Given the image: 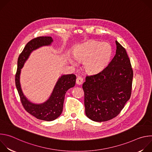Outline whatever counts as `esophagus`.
Instances as JSON below:
<instances>
[{"label": "esophagus", "mask_w": 152, "mask_h": 152, "mask_svg": "<svg viewBox=\"0 0 152 152\" xmlns=\"http://www.w3.org/2000/svg\"><path fill=\"white\" fill-rule=\"evenodd\" d=\"M83 78L80 76H78L76 79V83L77 85H82L83 83Z\"/></svg>", "instance_id": "obj_1"}]
</instances>
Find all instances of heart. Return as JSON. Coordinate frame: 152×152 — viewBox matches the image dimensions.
Listing matches in <instances>:
<instances>
[{
    "instance_id": "b5f03b06",
    "label": "heart",
    "mask_w": 152,
    "mask_h": 152,
    "mask_svg": "<svg viewBox=\"0 0 152 152\" xmlns=\"http://www.w3.org/2000/svg\"><path fill=\"white\" fill-rule=\"evenodd\" d=\"M112 53V48L107 43L91 41L79 46L73 52V56L78 62H84L86 72L95 74L107 66L111 59ZM69 61L73 66H76V62L74 60L70 59Z\"/></svg>"
}]
</instances>
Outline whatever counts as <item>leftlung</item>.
<instances>
[{"label": "left lung", "instance_id": "left-lung-1", "mask_svg": "<svg viewBox=\"0 0 152 152\" xmlns=\"http://www.w3.org/2000/svg\"><path fill=\"white\" fill-rule=\"evenodd\" d=\"M116 54L103 70L83 83L85 114L102 122L117 116L131 96L133 70L126 49L115 41Z\"/></svg>", "mask_w": 152, "mask_h": 152}]
</instances>
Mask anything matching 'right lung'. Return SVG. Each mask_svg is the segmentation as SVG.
<instances>
[{
  "mask_svg": "<svg viewBox=\"0 0 152 152\" xmlns=\"http://www.w3.org/2000/svg\"><path fill=\"white\" fill-rule=\"evenodd\" d=\"M52 41L51 37H38L29 41L18 56L15 78L16 88L25 110L37 118L48 121L55 120L61 114L65 94L69 89L75 85L76 76L73 74L61 76L57 81L49 99L43 103L34 104L30 102L23 95L20 83V75L21 68L31 53L41 46L50 45Z\"/></svg>",
  "mask_w": 152,
  "mask_h": 152,
  "instance_id": "add662e5",
  "label": "right lung"
}]
</instances>
